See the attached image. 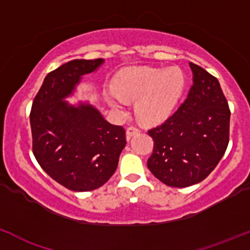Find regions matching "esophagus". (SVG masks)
Instances as JSON below:
<instances>
[{"instance_id":"1","label":"esophagus","mask_w":250,"mask_h":250,"mask_svg":"<svg viewBox=\"0 0 250 250\" xmlns=\"http://www.w3.org/2000/svg\"><path fill=\"white\" fill-rule=\"evenodd\" d=\"M140 133V129H139V128H136V127H129L127 129V139L128 140H129L130 138H132V136H134V135H138V134Z\"/></svg>"}]
</instances>
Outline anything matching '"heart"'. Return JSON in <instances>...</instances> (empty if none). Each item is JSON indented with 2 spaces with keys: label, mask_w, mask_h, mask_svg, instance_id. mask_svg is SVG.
<instances>
[{
  "label": "heart",
  "mask_w": 250,
  "mask_h": 250,
  "mask_svg": "<svg viewBox=\"0 0 250 250\" xmlns=\"http://www.w3.org/2000/svg\"><path fill=\"white\" fill-rule=\"evenodd\" d=\"M117 92L105 96L110 106L125 112L127 101H136L138 117L147 125H156L171 116L185 93L187 78L177 67H130L118 72L112 80Z\"/></svg>",
  "instance_id": "heart-1"
}]
</instances>
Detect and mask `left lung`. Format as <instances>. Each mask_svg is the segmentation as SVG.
Returning <instances> with one entry per match:
<instances>
[{
  "instance_id": "obj_1",
  "label": "left lung",
  "mask_w": 250,
  "mask_h": 250,
  "mask_svg": "<svg viewBox=\"0 0 250 250\" xmlns=\"http://www.w3.org/2000/svg\"><path fill=\"white\" fill-rule=\"evenodd\" d=\"M193 85L177 111L148 130L153 153L147 167L164 185L185 188L207 177L229 144L230 110L219 81L189 63Z\"/></svg>"
}]
</instances>
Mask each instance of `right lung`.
<instances>
[{
  "instance_id": "1",
  "label": "right lung",
  "mask_w": 250,
  "mask_h": 250,
  "mask_svg": "<svg viewBox=\"0 0 250 250\" xmlns=\"http://www.w3.org/2000/svg\"><path fill=\"white\" fill-rule=\"evenodd\" d=\"M103 59L73 60L50 72L31 109L33 154L52 180L74 191L102 187L116 171L125 132L88 102L70 104L85 75Z\"/></svg>"
}]
</instances>
